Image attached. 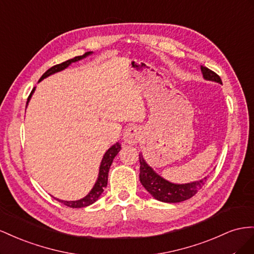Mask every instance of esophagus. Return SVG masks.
I'll use <instances>...</instances> for the list:
<instances>
[{"label": "esophagus", "mask_w": 254, "mask_h": 254, "mask_svg": "<svg viewBox=\"0 0 254 254\" xmlns=\"http://www.w3.org/2000/svg\"><path fill=\"white\" fill-rule=\"evenodd\" d=\"M123 138H125V141L128 144H136L140 140V131L139 128H137L135 127H128L125 135H123Z\"/></svg>", "instance_id": "obj_1"}]
</instances>
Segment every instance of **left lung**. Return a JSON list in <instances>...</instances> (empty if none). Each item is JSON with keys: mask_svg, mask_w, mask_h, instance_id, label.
<instances>
[{"mask_svg": "<svg viewBox=\"0 0 254 254\" xmlns=\"http://www.w3.org/2000/svg\"><path fill=\"white\" fill-rule=\"evenodd\" d=\"M201 71L203 77L207 79V81L222 84L220 76L216 74L214 71L203 66H201ZM139 180L142 186L152 194V197H154L158 201L167 202V203H178V202H182L193 197L201 190L202 186L205 184L208 178L205 177L200 181H195V182L187 184H175L165 180L161 176H158L146 163L141 153L139 154Z\"/></svg>", "mask_w": 254, "mask_h": 254, "instance_id": "left-lung-1", "label": "left lung"}]
</instances>
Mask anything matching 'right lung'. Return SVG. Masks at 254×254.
Wrapping results in <instances>:
<instances>
[{
  "mask_svg": "<svg viewBox=\"0 0 254 254\" xmlns=\"http://www.w3.org/2000/svg\"><path fill=\"white\" fill-rule=\"evenodd\" d=\"M90 54H92V52H87V53H85L82 56H76V57H74V59H71L69 61H66V62L62 63V64H55V66H53L52 68H50L48 71H46L45 73H43V75L39 79V82L42 81L43 78L50 76L51 74H54V73H56V72H60V71H62L64 69H66L68 66H70L72 63H75V62L81 61V60L85 59L86 56H88ZM35 88H36V87H34L33 90L30 93V96H28L26 105L28 104V102H30V100L32 98V95H33L34 91H35ZM120 149H121V144L119 142H116L114 146H112L110 149H108L105 152V154H104V156L102 158V162H101V165H100L99 177H98L97 182H96L95 186L92 187V190L89 191V193L86 195V197H84L83 199L76 200V201H64V200H60V199H56V198H54V199L62 202V203L64 204V205H67L69 207H73V208L85 207V206H88V205H90L92 203H95V202L100 198L101 193L104 191V188L107 185L108 171H110L111 165H112V163L114 161V158H115L116 155L119 153Z\"/></svg>",
  "mask_w": 254,
  "mask_h": 254,
  "instance_id": "right-lung-1",
  "label": "right lung"
}]
</instances>
